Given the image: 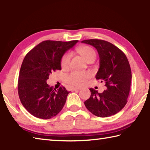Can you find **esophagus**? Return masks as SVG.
<instances>
[{
	"instance_id": "obj_1",
	"label": "esophagus",
	"mask_w": 150,
	"mask_h": 150,
	"mask_svg": "<svg viewBox=\"0 0 150 150\" xmlns=\"http://www.w3.org/2000/svg\"><path fill=\"white\" fill-rule=\"evenodd\" d=\"M81 88H79V87H75V88H72V91H79L81 90Z\"/></svg>"
}]
</instances>
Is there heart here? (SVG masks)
Here are the masks:
<instances>
[{
  "instance_id": "b5f03b06",
  "label": "heart",
  "mask_w": 150,
  "mask_h": 150,
  "mask_svg": "<svg viewBox=\"0 0 150 150\" xmlns=\"http://www.w3.org/2000/svg\"><path fill=\"white\" fill-rule=\"evenodd\" d=\"M77 51L87 62L91 60L96 59V52L90 47L82 46L78 48ZM71 57H72V54L70 52H68L63 55L60 60V66L62 68H66L68 67ZM90 76V73L87 71H73L67 75V81L70 84L80 86L84 84Z\"/></svg>"
}]
</instances>
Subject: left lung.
I'll list each match as a JSON object with an SVG mask.
<instances>
[{"mask_svg":"<svg viewBox=\"0 0 150 150\" xmlns=\"http://www.w3.org/2000/svg\"><path fill=\"white\" fill-rule=\"evenodd\" d=\"M82 43L93 46L99 56L100 67L96 80L105 83L103 93L90 88V98L85 106L91 113L99 117L117 114L127 103L132 79V72L127 57L113 44L101 39H88Z\"/></svg>","mask_w":150,"mask_h":150,"instance_id":"left-lung-1","label":"left lung"}]
</instances>
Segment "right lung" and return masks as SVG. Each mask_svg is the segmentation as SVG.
Here are the masks:
<instances>
[{
    "label": "right lung",
    "mask_w": 150,
    "mask_h": 150,
    "mask_svg": "<svg viewBox=\"0 0 150 150\" xmlns=\"http://www.w3.org/2000/svg\"><path fill=\"white\" fill-rule=\"evenodd\" d=\"M43 41L25 55L18 82V95L25 109L39 119H49L61 111L70 91L64 87L57 90L47 84L49 75L61 70L63 55L78 43Z\"/></svg>",
    "instance_id": "add662e5"
}]
</instances>
